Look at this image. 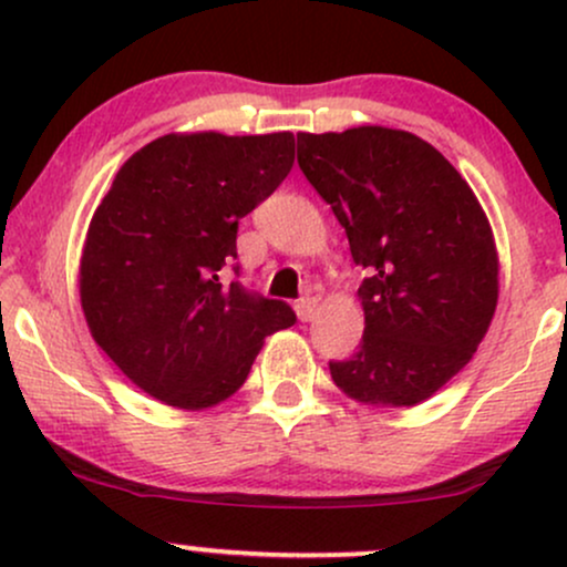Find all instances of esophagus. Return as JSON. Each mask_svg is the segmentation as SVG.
I'll use <instances>...</instances> for the list:
<instances>
[{
  "mask_svg": "<svg viewBox=\"0 0 567 567\" xmlns=\"http://www.w3.org/2000/svg\"><path fill=\"white\" fill-rule=\"evenodd\" d=\"M292 309H296L298 320L309 322V320H315V315H317V301H315V298H301V301H296Z\"/></svg>",
  "mask_w": 567,
  "mask_h": 567,
  "instance_id": "34e87169",
  "label": "esophagus"
}]
</instances>
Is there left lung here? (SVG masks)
Masks as SVG:
<instances>
[{
    "mask_svg": "<svg viewBox=\"0 0 567 567\" xmlns=\"http://www.w3.org/2000/svg\"><path fill=\"white\" fill-rule=\"evenodd\" d=\"M298 165L368 269L362 343L330 362L343 394L413 408L477 351L498 303V252L474 192L432 143L381 125L298 133Z\"/></svg>",
    "mask_w": 567,
    "mask_h": 567,
    "instance_id": "obj_1",
    "label": "left lung"
}]
</instances>
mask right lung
Here are the masks:
<instances>
[{
  "mask_svg": "<svg viewBox=\"0 0 567 567\" xmlns=\"http://www.w3.org/2000/svg\"><path fill=\"white\" fill-rule=\"evenodd\" d=\"M292 157V133H171L135 152L97 205L80 261L84 320L154 400L218 405L264 338L296 322L285 301L224 282L239 218L282 184Z\"/></svg>",
  "mask_w": 567,
  "mask_h": 567,
  "instance_id": "1",
  "label": "right lung"
}]
</instances>
